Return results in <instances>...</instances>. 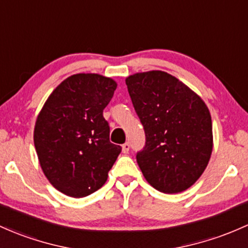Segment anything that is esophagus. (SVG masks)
Masks as SVG:
<instances>
[{"label":"esophagus","instance_id":"1","mask_svg":"<svg viewBox=\"0 0 248 248\" xmlns=\"http://www.w3.org/2000/svg\"><path fill=\"white\" fill-rule=\"evenodd\" d=\"M129 148H130V145H129L128 142L124 143V145H122V153L127 154L129 152Z\"/></svg>","mask_w":248,"mask_h":248}]
</instances>
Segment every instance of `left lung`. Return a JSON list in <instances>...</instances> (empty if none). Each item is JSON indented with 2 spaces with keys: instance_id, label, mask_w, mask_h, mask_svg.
Listing matches in <instances>:
<instances>
[{
  "instance_id": "1",
  "label": "left lung",
  "mask_w": 248,
  "mask_h": 248,
  "mask_svg": "<svg viewBox=\"0 0 248 248\" xmlns=\"http://www.w3.org/2000/svg\"><path fill=\"white\" fill-rule=\"evenodd\" d=\"M126 84L146 134V146L137 154L141 172L160 192H184L200 178L213 151L208 107L162 70L129 75Z\"/></svg>"
}]
</instances>
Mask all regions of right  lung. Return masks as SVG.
Wrapping results in <instances>:
<instances>
[{"mask_svg":"<svg viewBox=\"0 0 248 248\" xmlns=\"http://www.w3.org/2000/svg\"><path fill=\"white\" fill-rule=\"evenodd\" d=\"M116 87L103 75L74 74L54 89L37 115L34 145L40 166L68 197L83 198L101 188L121 152L109 141L103 118Z\"/></svg>","mask_w":248,"mask_h":248,"instance_id":"add662e5","label":"right lung"}]
</instances>
